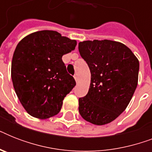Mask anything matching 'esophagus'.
<instances>
[{
	"instance_id": "obj_1",
	"label": "esophagus",
	"mask_w": 152,
	"mask_h": 152,
	"mask_svg": "<svg viewBox=\"0 0 152 152\" xmlns=\"http://www.w3.org/2000/svg\"><path fill=\"white\" fill-rule=\"evenodd\" d=\"M74 78H75V80H76V82L77 83V82H78V78H77V76H76V75H75V76H74Z\"/></svg>"
}]
</instances>
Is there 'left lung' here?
<instances>
[{
	"label": "left lung",
	"mask_w": 152,
	"mask_h": 152,
	"mask_svg": "<svg viewBox=\"0 0 152 152\" xmlns=\"http://www.w3.org/2000/svg\"><path fill=\"white\" fill-rule=\"evenodd\" d=\"M79 52L91 72L90 88L86 96L79 99V112L94 125L108 124L132 99L139 61L125 45L107 39L80 42Z\"/></svg>",
	"instance_id": "1"
}]
</instances>
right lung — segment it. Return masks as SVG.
Returning a JSON list of instances; mask_svg holds the SVG:
<instances>
[{
  "label": "right lung",
  "instance_id": "right-lung-1",
  "mask_svg": "<svg viewBox=\"0 0 152 152\" xmlns=\"http://www.w3.org/2000/svg\"><path fill=\"white\" fill-rule=\"evenodd\" d=\"M76 46V40L48 30L31 33L18 43L11 76L18 99L31 116L46 119L60 112L64 97L76 85L62 56Z\"/></svg>",
  "mask_w": 152,
  "mask_h": 152
}]
</instances>
